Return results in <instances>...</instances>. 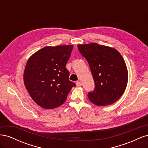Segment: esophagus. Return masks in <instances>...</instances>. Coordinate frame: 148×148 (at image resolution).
Instances as JSON below:
<instances>
[{"instance_id":"obj_1","label":"esophagus","mask_w":148,"mask_h":148,"mask_svg":"<svg viewBox=\"0 0 148 148\" xmlns=\"http://www.w3.org/2000/svg\"><path fill=\"white\" fill-rule=\"evenodd\" d=\"M77 86H82V83L80 82H77Z\"/></svg>"}]
</instances>
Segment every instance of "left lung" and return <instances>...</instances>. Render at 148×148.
Masks as SVG:
<instances>
[{
  "mask_svg": "<svg viewBox=\"0 0 148 148\" xmlns=\"http://www.w3.org/2000/svg\"><path fill=\"white\" fill-rule=\"evenodd\" d=\"M78 49L86 59L95 82L88 92L89 101L97 106L113 104L123 95L128 82L125 60L115 49L97 43L79 44Z\"/></svg>",
  "mask_w": 148,
  "mask_h": 148,
  "instance_id": "1",
  "label": "left lung"
}]
</instances>
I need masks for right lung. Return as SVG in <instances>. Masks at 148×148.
<instances>
[{
  "label": "right lung",
  "instance_id": "obj_1",
  "mask_svg": "<svg viewBox=\"0 0 148 148\" xmlns=\"http://www.w3.org/2000/svg\"><path fill=\"white\" fill-rule=\"evenodd\" d=\"M73 46H47L34 53L26 63L23 75L25 85L38 105L54 109L65 102L76 84L70 82L65 66Z\"/></svg>",
  "mask_w": 148,
  "mask_h": 148
}]
</instances>
